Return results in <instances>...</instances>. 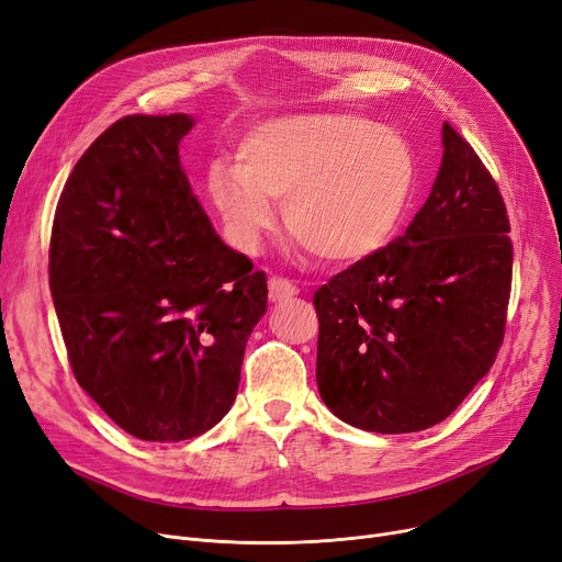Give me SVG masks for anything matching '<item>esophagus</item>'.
Instances as JSON below:
<instances>
[{"label": "esophagus", "instance_id": "esophagus-1", "mask_svg": "<svg viewBox=\"0 0 562 562\" xmlns=\"http://www.w3.org/2000/svg\"><path fill=\"white\" fill-rule=\"evenodd\" d=\"M295 295H297V288L292 285L288 279H281V277L270 279V300L272 302H283V300H290Z\"/></svg>", "mask_w": 562, "mask_h": 562}]
</instances>
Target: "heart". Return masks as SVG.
I'll list each match as a JSON object with an SVG mask.
<instances>
[{
  "instance_id": "obj_1",
  "label": "heart",
  "mask_w": 562,
  "mask_h": 562,
  "mask_svg": "<svg viewBox=\"0 0 562 562\" xmlns=\"http://www.w3.org/2000/svg\"><path fill=\"white\" fill-rule=\"evenodd\" d=\"M243 162L217 159L207 194L237 249L256 254L285 199L288 231L317 258L361 262L403 224L416 157L397 130L345 112L288 114L258 123L239 146Z\"/></svg>"
}]
</instances>
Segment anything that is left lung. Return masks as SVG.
I'll use <instances>...</instances> for the list:
<instances>
[{
    "instance_id": "obj_1",
    "label": "left lung",
    "mask_w": 562,
    "mask_h": 562,
    "mask_svg": "<svg viewBox=\"0 0 562 562\" xmlns=\"http://www.w3.org/2000/svg\"><path fill=\"white\" fill-rule=\"evenodd\" d=\"M443 157L405 235L315 292L317 391L359 430H427L458 409L503 342L510 222L475 150L443 123Z\"/></svg>"
}]
</instances>
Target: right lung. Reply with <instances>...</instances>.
<instances>
[{
  "label": "right lung",
  "mask_w": 562,
  "mask_h": 562,
  "mask_svg": "<svg viewBox=\"0 0 562 562\" xmlns=\"http://www.w3.org/2000/svg\"><path fill=\"white\" fill-rule=\"evenodd\" d=\"M194 116H125L79 157L49 239L75 378L132 437L184 441L233 407L267 279L212 228L180 165Z\"/></svg>",
  "instance_id": "add662e5"
}]
</instances>
